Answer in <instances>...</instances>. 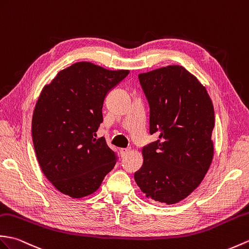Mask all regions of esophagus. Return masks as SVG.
<instances>
[{
    "mask_svg": "<svg viewBox=\"0 0 249 249\" xmlns=\"http://www.w3.org/2000/svg\"><path fill=\"white\" fill-rule=\"evenodd\" d=\"M130 152L129 148H120V155L121 157H125V156Z\"/></svg>",
    "mask_w": 249,
    "mask_h": 249,
    "instance_id": "34e87169",
    "label": "esophagus"
}]
</instances>
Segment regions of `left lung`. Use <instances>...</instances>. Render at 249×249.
Returning a JSON list of instances; mask_svg holds the SVG:
<instances>
[{
	"label": "left lung",
	"instance_id": "1",
	"mask_svg": "<svg viewBox=\"0 0 249 249\" xmlns=\"http://www.w3.org/2000/svg\"><path fill=\"white\" fill-rule=\"evenodd\" d=\"M149 106V135L135 173L146 197L172 205L199 186L213 157L214 109L205 87L181 66L139 74Z\"/></svg>",
	"mask_w": 249,
	"mask_h": 249
}]
</instances>
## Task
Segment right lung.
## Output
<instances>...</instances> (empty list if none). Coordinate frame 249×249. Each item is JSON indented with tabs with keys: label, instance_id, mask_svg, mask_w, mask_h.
<instances>
[{
	"label": "right lung",
	"instance_id": "right-lung-1",
	"mask_svg": "<svg viewBox=\"0 0 249 249\" xmlns=\"http://www.w3.org/2000/svg\"><path fill=\"white\" fill-rule=\"evenodd\" d=\"M128 74L82 61L42 89L33 114V143L43 174L59 192L90 195L117 163L118 154L95 137L105 97Z\"/></svg>",
	"mask_w": 249,
	"mask_h": 249
}]
</instances>
